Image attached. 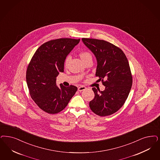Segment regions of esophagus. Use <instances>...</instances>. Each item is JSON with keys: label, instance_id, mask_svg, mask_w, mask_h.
<instances>
[{"label": "esophagus", "instance_id": "1", "mask_svg": "<svg viewBox=\"0 0 160 160\" xmlns=\"http://www.w3.org/2000/svg\"><path fill=\"white\" fill-rule=\"evenodd\" d=\"M85 89H86V87H84V86H80V87L78 88V90L80 92H82L83 90H84Z\"/></svg>", "mask_w": 160, "mask_h": 160}]
</instances>
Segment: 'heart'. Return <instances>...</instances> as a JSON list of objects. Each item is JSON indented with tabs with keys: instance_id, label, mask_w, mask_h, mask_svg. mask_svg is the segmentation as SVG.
Listing matches in <instances>:
<instances>
[{
	"instance_id": "1",
	"label": "heart",
	"mask_w": 160,
	"mask_h": 160,
	"mask_svg": "<svg viewBox=\"0 0 160 160\" xmlns=\"http://www.w3.org/2000/svg\"><path fill=\"white\" fill-rule=\"evenodd\" d=\"M79 56L81 58V60L83 61V62H84L85 61H86L87 60H88L89 59H91L92 60V56L91 55V54L88 52V51H81L79 54ZM70 56H67L65 60H64V66L65 67H67L68 64V62L70 61Z\"/></svg>"
}]
</instances>
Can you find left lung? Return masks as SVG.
Listing matches in <instances>:
<instances>
[{
  "instance_id": "left-lung-1",
  "label": "left lung",
  "mask_w": 160,
  "mask_h": 160,
  "mask_svg": "<svg viewBox=\"0 0 160 160\" xmlns=\"http://www.w3.org/2000/svg\"><path fill=\"white\" fill-rule=\"evenodd\" d=\"M82 41L95 55L96 76L105 86L103 91L92 88L95 96L89 106L99 116H109L123 105L131 89L132 76L128 61L121 49L108 41L92 38H82Z\"/></svg>"
}]
</instances>
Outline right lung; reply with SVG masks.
Segmentation results:
<instances>
[{"label": "right lung", "mask_w": 160, "mask_h": 160, "mask_svg": "<svg viewBox=\"0 0 160 160\" xmlns=\"http://www.w3.org/2000/svg\"><path fill=\"white\" fill-rule=\"evenodd\" d=\"M80 39L60 38L41 45L28 65L26 79L31 98L39 108L50 114L63 110L77 88L56 85L59 72H64V60Z\"/></svg>", "instance_id": "obj_1"}]
</instances>
